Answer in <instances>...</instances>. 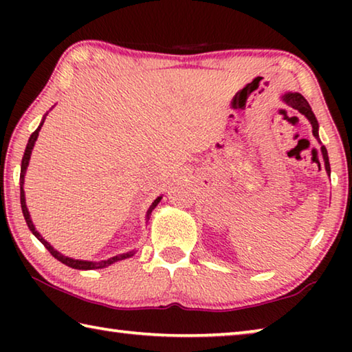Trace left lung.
<instances>
[{
  "label": "left lung",
  "instance_id": "1",
  "mask_svg": "<svg viewBox=\"0 0 352 352\" xmlns=\"http://www.w3.org/2000/svg\"><path fill=\"white\" fill-rule=\"evenodd\" d=\"M283 100H284V102L287 104V105H290L292 109L298 110V111L301 113V115H305V116L309 119V122H311V126H312V133H314V136H315V138H317L318 142H321V141H320V136H318V121H317V118H315L314 111H312L311 105H309L307 100H306L305 98H302L300 93H285L284 96H283ZM321 153H323L326 172L331 175L329 157H327V151H326L324 146H321Z\"/></svg>",
  "mask_w": 352,
  "mask_h": 352
}]
</instances>
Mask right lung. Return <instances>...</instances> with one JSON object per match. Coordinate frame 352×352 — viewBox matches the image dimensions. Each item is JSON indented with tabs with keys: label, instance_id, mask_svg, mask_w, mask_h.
Segmentation results:
<instances>
[{
	"label": "right lung",
	"instance_id": "1",
	"mask_svg": "<svg viewBox=\"0 0 352 352\" xmlns=\"http://www.w3.org/2000/svg\"><path fill=\"white\" fill-rule=\"evenodd\" d=\"M45 122V118L43 121H41V124L38 126V129L35 130V132L31 135V138H29L28 141V146H26V151H25V155H23V160H21V174H20V201H21V210H23V216H25V220L26 223L29 226V230L32 231V234L37 237V239L43 243V245L47 248V252H50L52 256L57 261H60L62 264L71 267V269H77V270H94V269H104V267H109L111 265L113 262H118V261H122V259H127V258H132V256L135 254V252H127V253H122V254H118V256H113V258L107 259V261H99V262H91V261H79V259H73V258H68V256H63L62 253H58L57 250H54V247H51L50 242H46L43 237H41V234L38 233L37 230H35V226L32 223L31 220V216H29V211H28V206H26V199H25V189H23V184H25V174H26V169H28V164H29V160H31V153H32V148H34V144L35 141H37L38 138V132L41 126H43ZM160 200H162V197H157L153 200V204L151 205V208H148L147 211V219L148 216H151V212L155 210V206H157L160 204Z\"/></svg>",
	"mask_w": 352,
	"mask_h": 352
}]
</instances>
